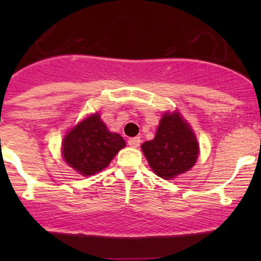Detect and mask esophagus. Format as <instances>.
<instances>
[{"label":"esophagus","instance_id":"34e87169","mask_svg":"<svg viewBox=\"0 0 261 261\" xmlns=\"http://www.w3.org/2000/svg\"><path fill=\"white\" fill-rule=\"evenodd\" d=\"M140 143H141V140H140V138H139V136H136V138L128 139V141H127V144L131 147H139V146H140Z\"/></svg>","mask_w":261,"mask_h":261}]
</instances>
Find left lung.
Instances as JSON below:
<instances>
[{
	"label": "left lung",
	"mask_w": 261,
	"mask_h": 261,
	"mask_svg": "<svg viewBox=\"0 0 261 261\" xmlns=\"http://www.w3.org/2000/svg\"><path fill=\"white\" fill-rule=\"evenodd\" d=\"M150 168L164 179L177 177L191 169L198 156V144L179 114H165L156 135L141 145Z\"/></svg>",
	"instance_id": "8db88e82"
}]
</instances>
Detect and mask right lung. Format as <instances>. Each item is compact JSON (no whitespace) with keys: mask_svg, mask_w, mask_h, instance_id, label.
Returning a JSON list of instances; mask_svg holds the SVG:
<instances>
[{"mask_svg":"<svg viewBox=\"0 0 261 261\" xmlns=\"http://www.w3.org/2000/svg\"><path fill=\"white\" fill-rule=\"evenodd\" d=\"M125 145L122 136L110 133L96 114L67 134L63 141V156L82 175H92L106 168Z\"/></svg>","mask_w":261,"mask_h":261,"instance_id":"right-lung-1","label":"right lung"}]
</instances>
